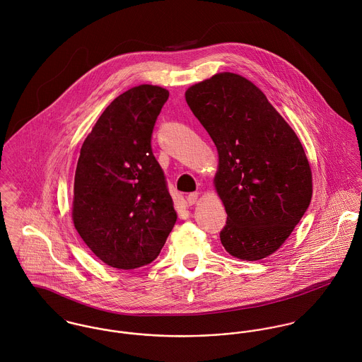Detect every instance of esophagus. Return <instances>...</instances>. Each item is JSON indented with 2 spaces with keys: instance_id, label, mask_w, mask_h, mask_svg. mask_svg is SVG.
<instances>
[{
  "instance_id": "34e87169",
  "label": "esophagus",
  "mask_w": 362,
  "mask_h": 362,
  "mask_svg": "<svg viewBox=\"0 0 362 362\" xmlns=\"http://www.w3.org/2000/svg\"><path fill=\"white\" fill-rule=\"evenodd\" d=\"M199 199H200V194H199V193H190V194L187 196V202H189V205H194V204L199 202Z\"/></svg>"
}]
</instances>
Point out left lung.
Wrapping results in <instances>:
<instances>
[{"instance_id": "8db88e82", "label": "left lung", "mask_w": 362, "mask_h": 362, "mask_svg": "<svg viewBox=\"0 0 362 362\" xmlns=\"http://www.w3.org/2000/svg\"><path fill=\"white\" fill-rule=\"evenodd\" d=\"M185 97L218 150L214 186L228 214L222 245L243 261L269 257L313 197L300 139L267 95L238 74H216L190 86Z\"/></svg>"}]
</instances>
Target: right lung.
Instances as JSON below:
<instances>
[{"instance_id":"obj_1","label":"right lung","mask_w":362,"mask_h":362,"mask_svg":"<svg viewBox=\"0 0 362 362\" xmlns=\"http://www.w3.org/2000/svg\"><path fill=\"white\" fill-rule=\"evenodd\" d=\"M169 91L140 84L101 114L81 148L72 219L104 264L136 269L153 262L177 214L151 150V134Z\"/></svg>"}]
</instances>
